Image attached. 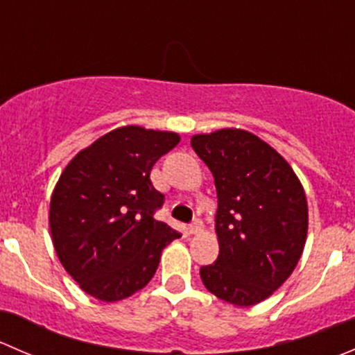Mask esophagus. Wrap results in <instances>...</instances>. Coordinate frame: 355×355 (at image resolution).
<instances>
[{"mask_svg":"<svg viewBox=\"0 0 355 355\" xmlns=\"http://www.w3.org/2000/svg\"><path fill=\"white\" fill-rule=\"evenodd\" d=\"M202 228H204L202 221L194 220L191 225H189L187 232H189V235H194V234H199V232H202Z\"/></svg>","mask_w":355,"mask_h":355,"instance_id":"obj_1","label":"esophagus"}]
</instances>
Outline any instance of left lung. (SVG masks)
Returning a JSON list of instances; mask_svg holds the SVG:
<instances>
[{
  "mask_svg": "<svg viewBox=\"0 0 355 355\" xmlns=\"http://www.w3.org/2000/svg\"><path fill=\"white\" fill-rule=\"evenodd\" d=\"M214 177L220 254L200 268L204 287L234 306L268 299L292 275L307 235V200L290 164L239 128L191 139Z\"/></svg>",
  "mask_w": 355,
  "mask_h": 355,
  "instance_id": "obj_1",
  "label": "left lung"
}]
</instances>
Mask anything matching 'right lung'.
Instances as JSON below:
<instances>
[{"label":"right lung","instance_id":"right-lung-1","mask_svg":"<svg viewBox=\"0 0 355 355\" xmlns=\"http://www.w3.org/2000/svg\"><path fill=\"white\" fill-rule=\"evenodd\" d=\"M180 142L173 132L121 127L78 153L49 206L53 244L84 292L103 302L127 299L155 277L161 250L182 237L155 213L164 194L151 170Z\"/></svg>","mask_w":355,"mask_h":355}]
</instances>
